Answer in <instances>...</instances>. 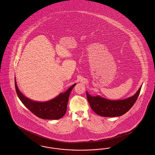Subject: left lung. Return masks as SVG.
Listing matches in <instances>:
<instances>
[{
  "label": "left lung",
  "mask_w": 155,
  "mask_h": 155,
  "mask_svg": "<svg viewBox=\"0 0 155 155\" xmlns=\"http://www.w3.org/2000/svg\"><path fill=\"white\" fill-rule=\"evenodd\" d=\"M142 85L133 96L126 99L110 100L100 96H92L86 91V96L91 108L97 114L102 117L121 116L133 107L139 96Z\"/></svg>",
  "instance_id": "8db88e82"
}]
</instances>
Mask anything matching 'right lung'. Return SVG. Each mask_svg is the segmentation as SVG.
<instances>
[{"label":"right lung","instance_id":"right-lung-1","mask_svg":"<svg viewBox=\"0 0 155 155\" xmlns=\"http://www.w3.org/2000/svg\"><path fill=\"white\" fill-rule=\"evenodd\" d=\"M76 83L64 93L47 101L32 100L25 96L19 91L15 78V85L17 95L23 104L38 117L45 120H58L62 117L66 112L70 94Z\"/></svg>","mask_w":155,"mask_h":155}]
</instances>
